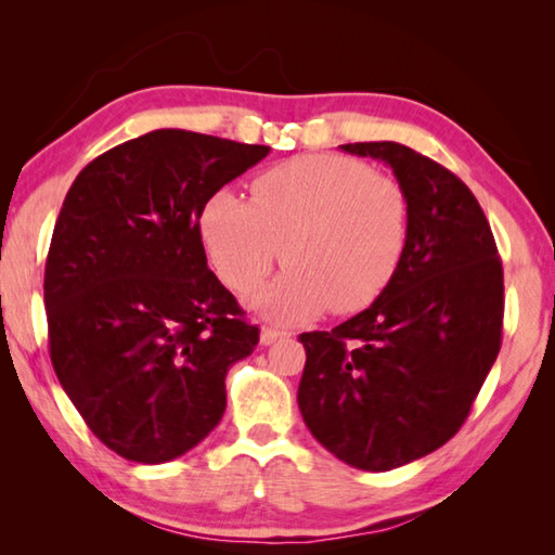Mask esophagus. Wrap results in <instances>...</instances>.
Wrapping results in <instances>:
<instances>
[{
  "instance_id": "34e87169",
  "label": "esophagus",
  "mask_w": 555,
  "mask_h": 555,
  "mask_svg": "<svg viewBox=\"0 0 555 555\" xmlns=\"http://www.w3.org/2000/svg\"><path fill=\"white\" fill-rule=\"evenodd\" d=\"M281 337H286L284 331H276V327H261L259 343L264 345V347H269V345H274L276 340H281Z\"/></svg>"
}]
</instances>
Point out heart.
Returning <instances> with one entry per match:
<instances>
[{"instance_id":"1","label":"heart","mask_w":555,"mask_h":555,"mask_svg":"<svg viewBox=\"0 0 555 555\" xmlns=\"http://www.w3.org/2000/svg\"><path fill=\"white\" fill-rule=\"evenodd\" d=\"M403 188L354 158L296 156L251 181V198L215 191L198 220L218 276L249 291L281 257L286 274L257 291L249 306L279 323L323 313H354L382 296L409 242Z\"/></svg>"}]
</instances>
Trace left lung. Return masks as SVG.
Instances as JSON below:
<instances>
[{
	"label": "left lung",
	"mask_w": 555,
	"mask_h": 555,
	"mask_svg": "<svg viewBox=\"0 0 555 555\" xmlns=\"http://www.w3.org/2000/svg\"><path fill=\"white\" fill-rule=\"evenodd\" d=\"M384 162L409 198V242L370 308L298 337V409L325 450L387 473L434 453L465 424L502 345L504 274L473 191L397 142L343 144Z\"/></svg>",
	"instance_id": "8db88e82"
}]
</instances>
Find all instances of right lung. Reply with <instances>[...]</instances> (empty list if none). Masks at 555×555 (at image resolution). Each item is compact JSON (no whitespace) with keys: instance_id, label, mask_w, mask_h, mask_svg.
I'll return each instance as SVG.
<instances>
[{"instance_id":"right-lung-1","label":"right lung","mask_w":555,"mask_h":555,"mask_svg":"<svg viewBox=\"0 0 555 555\" xmlns=\"http://www.w3.org/2000/svg\"><path fill=\"white\" fill-rule=\"evenodd\" d=\"M269 146L156 129L88 164L46 259L51 362L92 434L158 465L220 424L224 377L259 327L208 269L205 201Z\"/></svg>"}]
</instances>
